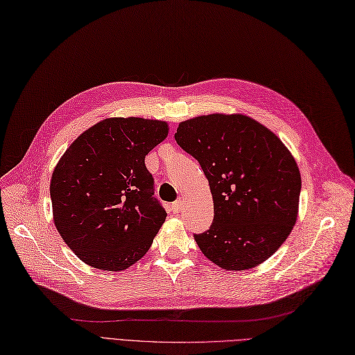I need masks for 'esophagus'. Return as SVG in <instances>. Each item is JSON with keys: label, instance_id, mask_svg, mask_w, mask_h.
I'll return each mask as SVG.
<instances>
[{"label": "esophagus", "instance_id": "obj_1", "mask_svg": "<svg viewBox=\"0 0 355 355\" xmlns=\"http://www.w3.org/2000/svg\"><path fill=\"white\" fill-rule=\"evenodd\" d=\"M182 207H183V201L182 200H178L172 204V209H173V213H180L182 211Z\"/></svg>", "mask_w": 355, "mask_h": 355}]
</instances>
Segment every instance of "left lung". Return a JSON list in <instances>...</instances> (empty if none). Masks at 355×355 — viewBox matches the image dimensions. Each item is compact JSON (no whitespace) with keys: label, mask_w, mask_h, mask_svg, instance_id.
<instances>
[{"label":"left lung","mask_w":355,"mask_h":355,"mask_svg":"<svg viewBox=\"0 0 355 355\" xmlns=\"http://www.w3.org/2000/svg\"><path fill=\"white\" fill-rule=\"evenodd\" d=\"M175 139L198 160L214 202L213 225L193 235L207 259L225 270L266 261L298 217L301 175L275 133L243 114L180 121Z\"/></svg>","instance_id":"left-lung-1"}]
</instances>
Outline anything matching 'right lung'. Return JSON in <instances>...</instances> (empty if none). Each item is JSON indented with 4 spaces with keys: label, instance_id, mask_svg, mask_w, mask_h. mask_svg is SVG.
<instances>
[{
    "label": "right lung",
    "instance_id": "right-lung-1",
    "mask_svg": "<svg viewBox=\"0 0 355 355\" xmlns=\"http://www.w3.org/2000/svg\"><path fill=\"white\" fill-rule=\"evenodd\" d=\"M167 133L162 120L104 119L60 158L50 183L54 225L83 263L120 272L150 250L167 213L153 197L145 155Z\"/></svg>",
    "mask_w": 355,
    "mask_h": 355
}]
</instances>
